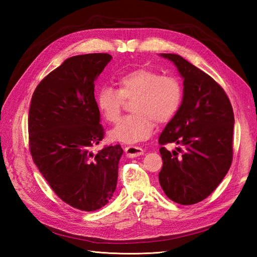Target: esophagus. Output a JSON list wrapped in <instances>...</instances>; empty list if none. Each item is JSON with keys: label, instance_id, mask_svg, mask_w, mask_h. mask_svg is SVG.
I'll use <instances>...</instances> for the list:
<instances>
[{"label": "esophagus", "instance_id": "esophagus-1", "mask_svg": "<svg viewBox=\"0 0 257 257\" xmlns=\"http://www.w3.org/2000/svg\"><path fill=\"white\" fill-rule=\"evenodd\" d=\"M124 151H125V155H127L128 158H136V157L144 155V149L140 148V147H138V146L125 147Z\"/></svg>", "mask_w": 257, "mask_h": 257}]
</instances>
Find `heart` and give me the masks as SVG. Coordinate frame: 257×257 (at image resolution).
Instances as JSON below:
<instances>
[{"mask_svg": "<svg viewBox=\"0 0 257 257\" xmlns=\"http://www.w3.org/2000/svg\"><path fill=\"white\" fill-rule=\"evenodd\" d=\"M118 90L102 87L97 94V106L108 122H116L124 99H133L130 109L134 113L123 117L109 132L113 141L136 144L151 136L155 121L162 123L170 120L181 105L183 89L180 80L173 76H161L147 68L132 70L120 76Z\"/></svg>", "mask_w": 257, "mask_h": 257, "instance_id": "1", "label": "heart"}]
</instances>
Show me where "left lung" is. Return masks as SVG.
<instances>
[{
    "mask_svg": "<svg viewBox=\"0 0 257 257\" xmlns=\"http://www.w3.org/2000/svg\"><path fill=\"white\" fill-rule=\"evenodd\" d=\"M183 78L181 106L168 122L159 144L163 166L159 182L169 199L191 205L207 198L225 177L233 158V108L211 76L177 54H161Z\"/></svg>",
    "mask_w": 257,
    "mask_h": 257,
    "instance_id": "obj_1",
    "label": "left lung"
}]
</instances>
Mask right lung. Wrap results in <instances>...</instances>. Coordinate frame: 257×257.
Wrapping results in <instances>:
<instances>
[{
    "label": "right lung",
    "instance_id": "add662e5",
    "mask_svg": "<svg viewBox=\"0 0 257 257\" xmlns=\"http://www.w3.org/2000/svg\"><path fill=\"white\" fill-rule=\"evenodd\" d=\"M109 54L67 58L43 79L32 96L29 139L33 161L65 203L81 211H96L116 190L120 145L106 146L95 80L111 61Z\"/></svg>",
    "mask_w": 257,
    "mask_h": 257
}]
</instances>
